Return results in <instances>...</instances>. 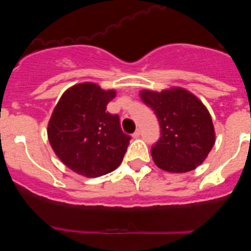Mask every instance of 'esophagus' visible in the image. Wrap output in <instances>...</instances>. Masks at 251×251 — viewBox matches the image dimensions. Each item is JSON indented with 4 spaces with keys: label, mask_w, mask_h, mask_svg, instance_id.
I'll list each match as a JSON object with an SVG mask.
<instances>
[{
    "label": "esophagus",
    "mask_w": 251,
    "mask_h": 251,
    "mask_svg": "<svg viewBox=\"0 0 251 251\" xmlns=\"http://www.w3.org/2000/svg\"><path fill=\"white\" fill-rule=\"evenodd\" d=\"M139 136H141V132H139V130H136V132H134V133H133V134H132V137H133V138H134V139L139 138Z\"/></svg>",
    "instance_id": "obj_1"
}]
</instances>
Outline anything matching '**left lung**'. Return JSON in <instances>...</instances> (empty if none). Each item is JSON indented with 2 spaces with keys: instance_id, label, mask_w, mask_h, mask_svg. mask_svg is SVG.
Masks as SVG:
<instances>
[{
  "instance_id": "obj_1",
  "label": "left lung",
  "mask_w": 251,
  "mask_h": 251,
  "mask_svg": "<svg viewBox=\"0 0 251 251\" xmlns=\"http://www.w3.org/2000/svg\"><path fill=\"white\" fill-rule=\"evenodd\" d=\"M161 126V138L151 153L157 167L185 174L200 166L215 145V128L207 108L196 95L174 86L162 92L141 90Z\"/></svg>"
}]
</instances>
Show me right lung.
<instances>
[{
  "instance_id": "add662e5",
  "label": "right lung",
  "mask_w": 251,
  "mask_h": 251,
  "mask_svg": "<svg viewBox=\"0 0 251 251\" xmlns=\"http://www.w3.org/2000/svg\"><path fill=\"white\" fill-rule=\"evenodd\" d=\"M114 89L95 83L75 84L64 92L48 124V138L59 159L75 174L95 178L123 161L130 137L122 132L119 117L106 112Z\"/></svg>"
}]
</instances>
